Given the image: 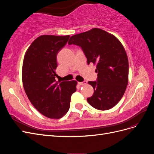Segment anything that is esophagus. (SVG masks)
<instances>
[{
  "label": "esophagus",
  "instance_id": "obj_1",
  "mask_svg": "<svg viewBox=\"0 0 154 154\" xmlns=\"http://www.w3.org/2000/svg\"><path fill=\"white\" fill-rule=\"evenodd\" d=\"M78 83L79 85H84L87 84V82L86 81H84V82H78Z\"/></svg>",
  "mask_w": 154,
  "mask_h": 154
}]
</instances>
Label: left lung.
I'll list each match as a JSON object with an SVG mask.
<instances>
[{
	"label": "left lung",
	"mask_w": 154,
	"mask_h": 154,
	"mask_svg": "<svg viewBox=\"0 0 154 154\" xmlns=\"http://www.w3.org/2000/svg\"><path fill=\"white\" fill-rule=\"evenodd\" d=\"M68 44L80 46L87 63L96 64V82H88L94 94L87 101L94 108L106 110L122 99L128 82V60L122 44L115 36L93 28L72 36Z\"/></svg>",
	"instance_id": "left-lung-1"
}]
</instances>
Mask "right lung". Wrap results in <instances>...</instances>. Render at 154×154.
Segmentation results:
<instances>
[{"instance_id": "add662e5", "label": "right lung", "mask_w": 154, "mask_h": 154, "mask_svg": "<svg viewBox=\"0 0 154 154\" xmlns=\"http://www.w3.org/2000/svg\"><path fill=\"white\" fill-rule=\"evenodd\" d=\"M70 36L42 35L32 42L24 55L22 83L31 104L42 114L60 119L70 107L77 82H57V56Z\"/></svg>"}]
</instances>
